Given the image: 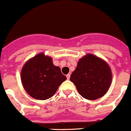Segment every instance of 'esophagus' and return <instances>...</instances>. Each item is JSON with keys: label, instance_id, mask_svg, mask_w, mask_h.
Segmentation results:
<instances>
[{"label": "esophagus", "instance_id": "obj_1", "mask_svg": "<svg viewBox=\"0 0 131 131\" xmlns=\"http://www.w3.org/2000/svg\"><path fill=\"white\" fill-rule=\"evenodd\" d=\"M67 79H68V80H69L70 78V73L67 74Z\"/></svg>", "mask_w": 131, "mask_h": 131}]
</instances>
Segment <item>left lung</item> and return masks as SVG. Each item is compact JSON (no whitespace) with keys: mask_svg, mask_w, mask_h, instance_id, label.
Instances as JSON below:
<instances>
[{"mask_svg":"<svg viewBox=\"0 0 131 131\" xmlns=\"http://www.w3.org/2000/svg\"><path fill=\"white\" fill-rule=\"evenodd\" d=\"M70 80L83 97L95 100L108 91L112 83V71L103 59L88 54L79 59Z\"/></svg>","mask_w":131,"mask_h":131,"instance_id":"obj_1","label":"left lung"}]
</instances>
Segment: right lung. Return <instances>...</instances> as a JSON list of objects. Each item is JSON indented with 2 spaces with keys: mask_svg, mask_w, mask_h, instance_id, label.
Here are the masks:
<instances>
[{
  "mask_svg": "<svg viewBox=\"0 0 131 131\" xmlns=\"http://www.w3.org/2000/svg\"><path fill=\"white\" fill-rule=\"evenodd\" d=\"M67 77L52 59L43 53L38 54L25 63L21 80L26 92L31 97L46 100L52 97Z\"/></svg>",
  "mask_w": 131,
  "mask_h": 131,
  "instance_id": "add662e5",
  "label": "right lung"
}]
</instances>
